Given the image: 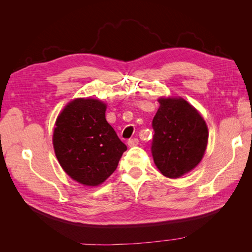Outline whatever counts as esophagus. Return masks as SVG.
Listing matches in <instances>:
<instances>
[{"instance_id":"obj_1","label":"esophagus","mask_w":252,"mask_h":252,"mask_svg":"<svg viewBox=\"0 0 252 252\" xmlns=\"http://www.w3.org/2000/svg\"><path fill=\"white\" fill-rule=\"evenodd\" d=\"M127 144H128V146H129V147H134V146H138V145H139V140L136 139V138H133V139L128 140Z\"/></svg>"}]
</instances>
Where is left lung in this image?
<instances>
[{"label": "left lung", "mask_w": 252, "mask_h": 252, "mask_svg": "<svg viewBox=\"0 0 252 252\" xmlns=\"http://www.w3.org/2000/svg\"><path fill=\"white\" fill-rule=\"evenodd\" d=\"M158 103L152 120L151 154L162 174L177 179L201 162L208 129L199 112L183 98H159Z\"/></svg>", "instance_id": "8db88e82"}]
</instances>
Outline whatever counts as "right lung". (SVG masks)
Listing matches in <instances>:
<instances>
[{
    "instance_id": "add662e5",
    "label": "right lung",
    "mask_w": 252,
    "mask_h": 252,
    "mask_svg": "<svg viewBox=\"0 0 252 252\" xmlns=\"http://www.w3.org/2000/svg\"><path fill=\"white\" fill-rule=\"evenodd\" d=\"M106 105L94 98H77L60 114L53 147L60 165L71 179L96 186L117 169L127 146L105 118Z\"/></svg>"
}]
</instances>
